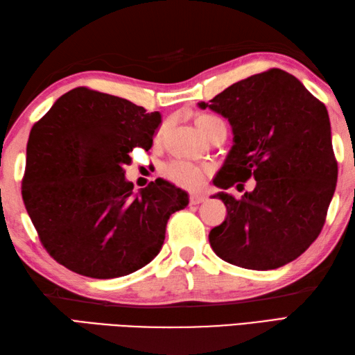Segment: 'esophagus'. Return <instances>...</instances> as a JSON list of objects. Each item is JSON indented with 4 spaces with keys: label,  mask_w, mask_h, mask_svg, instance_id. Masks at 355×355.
Returning <instances> with one entry per match:
<instances>
[{
    "label": "esophagus",
    "mask_w": 355,
    "mask_h": 355,
    "mask_svg": "<svg viewBox=\"0 0 355 355\" xmlns=\"http://www.w3.org/2000/svg\"><path fill=\"white\" fill-rule=\"evenodd\" d=\"M206 201V195L201 193H192L191 195V205H201V202Z\"/></svg>",
    "instance_id": "obj_1"
}]
</instances>
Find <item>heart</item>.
I'll return each instance as SVG.
<instances>
[{
  "mask_svg": "<svg viewBox=\"0 0 355 355\" xmlns=\"http://www.w3.org/2000/svg\"><path fill=\"white\" fill-rule=\"evenodd\" d=\"M216 120H221V119L212 114H201L197 117V120H195V123H197L198 130L202 134L210 125L216 122ZM163 173L164 177L172 180L173 183L189 187V189H195V187L201 186L202 177H205V172H202V169H200L198 166L183 162V160H175V162L168 163L163 168Z\"/></svg>",
  "mask_w": 355,
  "mask_h": 355,
  "instance_id": "obj_1",
  "label": "heart"
}]
</instances>
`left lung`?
<instances>
[{
    "instance_id": "8db88e82",
    "label": "left lung",
    "mask_w": 355,
    "mask_h": 355,
    "mask_svg": "<svg viewBox=\"0 0 355 355\" xmlns=\"http://www.w3.org/2000/svg\"><path fill=\"white\" fill-rule=\"evenodd\" d=\"M229 120L233 145L214 184L227 207L209 233L214 252L248 270H275L299 258L325 224L337 184L327 107L293 74L271 69L200 102ZM252 193L225 192L247 179Z\"/></svg>"
}]
</instances>
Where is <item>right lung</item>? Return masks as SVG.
<instances>
[{"instance_id":"1","label":"right lung","mask_w":355,"mask_h":355,"mask_svg":"<svg viewBox=\"0 0 355 355\" xmlns=\"http://www.w3.org/2000/svg\"><path fill=\"white\" fill-rule=\"evenodd\" d=\"M158 111L84 87L53 103L27 143L22 200L45 250L74 273L112 279L160 253L169 216L189 195L157 178L134 192V148L150 149Z\"/></svg>"}]
</instances>
